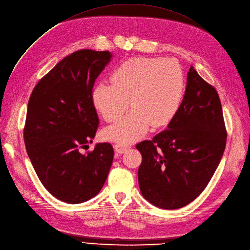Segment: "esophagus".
<instances>
[{
	"label": "esophagus",
	"instance_id": "obj_1",
	"mask_svg": "<svg viewBox=\"0 0 250 250\" xmlns=\"http://www.w3.org/2000/svg\"><path fill=\"white\" fill-rule=\"evenodd\" d=\"M128 145L126 144H121V143H117L114 145V150L116 153H124V152H125L127 149H128Z\"/></svg>",
	"mask_w": 250,
	"mask_h": 250
}]
</instances>
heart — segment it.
I'll use <instances>...</instances> for the list:
<instances>
[{
  "instance_id": "b5f03b06",
  "label": "heart",
  "mask_w": 250,
  "mask_h": 250,
  "mask_svg": "<svg viewBox=\"0 0 250 250\" xmlns=\"http://www.w3.org/2000/svg\"><path fill=\"white\" fill-rule=\"evenodd\" d=\"M111 82L98 83L93 103L106 122H114L132 104L133 109L104 129V138L128 143L150 126L167 125L179 111L185 92L181 64L170 58H131L113 71Z\"/></svg>"
}]
</instances>
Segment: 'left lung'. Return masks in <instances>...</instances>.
I'll list each match as a JSON object with an SVG mask.
<instances>
[{
	"label": "left lung",
	"instance_id": "obj_1",
	"mask_svg": "<svg viewBox=\"0 0 250 250\" xmlns=\"http://www.w3.org/2000/svg\"><path fill=\"white\" fill-rule=\"evenodd\" d=\"M227 142L218 92L193 66L185 95L167 128L136 145L141 193L150 203L178 209L196 199L218 167Z\"/></svg>",
	"mask_w": 250,
	"mask_h": 250
}]
</instances>
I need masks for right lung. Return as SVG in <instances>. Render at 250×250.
Listing matches in <instances>:
<instances>
[{
	"label": "right lung",
	"instance_id": "obj_1",
	"mask_svg": "<svg viewBox=\"0 0 250 250\" xmlns=\"http://www.w3.org/2000/svg\"><path fill=\"white\" fill-rule=\"evenodd\" d=\"M108 51L79 50L62 59L35 86L23 139L44 187L57 199L78 204L102 189L113 160L109 143H92L99 118L93 103L96 79L111 60Z\"/></svg>",
	"mask_w": 250,
	"mask_h": 250
}]
</instances>
